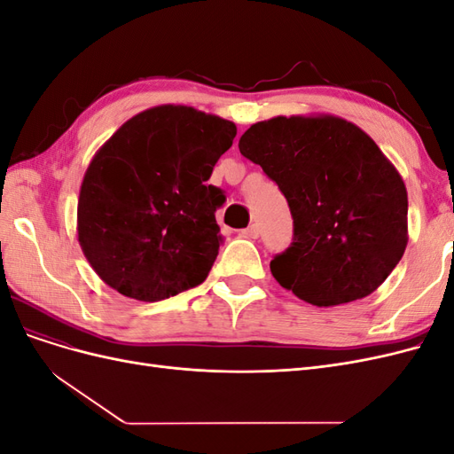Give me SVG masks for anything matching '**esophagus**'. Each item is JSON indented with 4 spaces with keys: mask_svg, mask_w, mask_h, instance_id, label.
<instances>
[{
    "mask_svg": "<svg viewBox=\"0 0 454 454\" xmlns=\"http://www.w3.org/2000/svg\"><path fill=\"white\" fill-rule=\"evenodd\" d=\"M240 237L244 239H257L259 237V227L255 223H252L250 227H246L240 231Z\"/></svg>",
    "mask_w": 454,
    "mask_h": 454,
    "instance_id": "1",
    "label": "esophagus"
}]
</instances>
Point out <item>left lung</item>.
I'll list each match as a JSON object with an SVG mask.
<instances>
[{
	"label": "left lung",
	"mask_w": 454,
	"mask_h": 454,
	"mask_svg": "<svg viewBox=\"0 0 454 454\" xmlns=\"http://www.w3.org/2000/svg\"><path fill=\"white\" fill-rule=\"evenodd\" d=\"M240 153L278 185L294 240L272 277L316 307L367 297L407 246V191L369 136L339 117H274L252 125Z\"/></svg>",
	"instance_id": "1"
}]
</instances>
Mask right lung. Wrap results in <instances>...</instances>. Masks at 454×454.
<instances>
[{"mask_svg":"<svg viewBox=\"0 0 454 454\" xmlns=\"http://www.w3.org/2000/svg\"><path fill=\"white\" fill-rule=\"evenodd\" d=\"M237 127L187 106L127 121L89 164L77 204L79 244L119 294L160 301L202 284L223 237L225 193L208 185Z\"/></svg>","mask_w":454,"mask_h":454,"instance_id":"right-lung-1","label":"right lung"}]
</instances>
